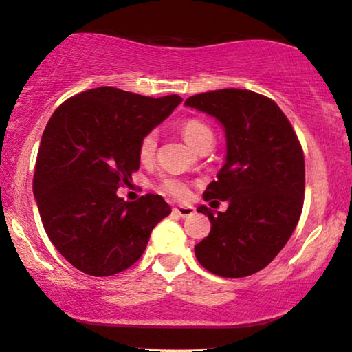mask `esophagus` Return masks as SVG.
<instances>
[{
  "label": "esophagus",
  "instance_id": "34e87169",
  "mask_svg": "<svg viewBox=\"0 0 352 352\" xmlns=\"http://www.w3.org/2000/svg\"><path fill=\"white\" fill-rule=\"evenodd\" d=\"M173 213L179 218H189L194 213V208L192 206H176V208H173Z\"/></svg>",
  "mask_w": 352,
  "mask_h": 352
}]
</instances>
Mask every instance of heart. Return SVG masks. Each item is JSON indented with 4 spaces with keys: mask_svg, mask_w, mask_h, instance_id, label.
Here are the masks:
<instances>
[{
    "mask_svg": "<svg viewBox=\"0 0 352 352\" xmlns=\"http://www.w3.org/2000/svg\"><path fill=\"white\" fill-rule=\"evenodd\" d=\"M181 134L182 138L186 139L187 144L195 148L204 146L205 142L213 141V131H211L210 126L206 123L201 122V120L197 118H189L186 120L184 123L181 124ZM157 151V133L148 131L142 136L141 142H139V158L142 162H151L153 155H155ZM158 190L162 194L168 197H173V199L182 200L189 195V184L186 181L177 179V177H163V179L158 182Z\"/></svg>",
    "mask_w": 352,
    "mask_h": 352,
    "instance_id": "b5f03b06",
    "label": "heart"
}]
</instances>
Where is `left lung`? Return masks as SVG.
Instances as JSON below:
<instances>
[{
	"label": "left lung",
	"mask_w": 352,
	"mask_h": 352,
	"mask_svg": "<svg viewBox=\"0 0 352 352\" xmlns=\"http://www.w3.org/2000/svg\"><path fill=\"white\" fill-rule=\"evenodd\" d=\"M186 105L224 126L228 155L204 199L229 204L224 213L199 206L208 216V237L195 256L219 277H247L280 253L300 221L305 201V155L280 107L248 89H218L190 96ZM219 204V201H218Z\"/></svg>",
	"instance_id": "obj_1"
}]
</instances>
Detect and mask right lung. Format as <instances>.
<instances>
[{
    "mask_svg": "<svg viewBox=\"0 0 352 352\" xmlns=\"http://www.w3.org/2000/svg\"><path fill=\"white\" fill-rule=\"evenodd\" d=\"M181 96L100 86L62 102L38 151L33 194L47 237L78 271L113 276L142 256L152 229L171 213L157 194L124 201L117 189L139 170V142Z\"/></svg>",
    "mask_w": 352,
    "mask_h": 352,
    "instance_id": "1",
    "label": "right lung"
}]
</instances>
